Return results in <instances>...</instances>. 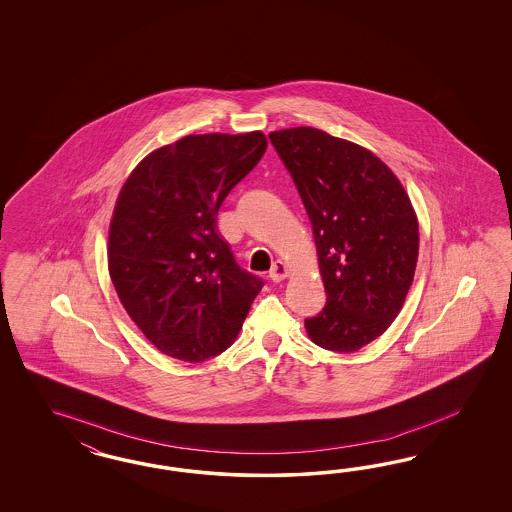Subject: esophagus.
Here are the masks:
<instances>
[{
  "instance_id": "1",
  "label": "esophagus",
  "mask_w": 512,
  "mask_h": 512,
  "mask_svg": "<svg viewBox=\"0 0 512 512\" xmlns=\"http://www.w3.org/2000/svg\"><path fill=\"white\" fill-rule=\"evenodd\" d=\"M287 274H289V270H287V266L285 263H274L272 266V270H270V279L274 281V283H279V281H283V279L287 278Z\"/></svg>"
}]
</instances>
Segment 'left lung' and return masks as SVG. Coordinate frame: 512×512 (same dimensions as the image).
<instances>
[{
  "label": "left lung",
  "mask_w": 512,
  "mask_h": 512,
  "mask_svg": "<svg viewBox=\"0 0 512 512\" xmlns=\"http://www.w3.org/2000/svg\"><path fill=\"white\" fill-rule=\"evenodd\" d=\"M308 212L326 304L313 343L355 353L402 310L419 257V221L400 180L370 150L315 127L268 135Z\"/></svg>",
  "instance_id": "1"
}]
</instances>
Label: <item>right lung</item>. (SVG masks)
Listing matches in <instances>:
<instances>
[{
  "label": "right lung",
  "instance_id": "1",
  "mask_svg": "<svg viewBox=\"0 0 512 512\" xmlns=\"http://www.w3.org/2000/svg\"><path fill=\"white\" fill-rule=\"evenodd\" d=\"M266 146L261 131L187 135L146 155L125 180L110 221V279L167 357L223 353L263 289L217 233V210Z\"/></svg>",
  "mask_w": 512,
  "mask_h": 512
}]
</instances>
